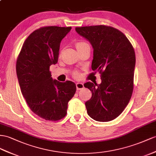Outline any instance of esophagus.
<instances>
[{"label": "esophagus", "mask_w": 156, "mask_h": 156, "mask_svg": "<svg viewBox=\"0 0 156 156\" xmlns=\"http://www.w3.org/2000/svg\"><path fill=\"white\" fill-rule=\"evenodd\" d=\"M76 88L77 90H82V88H83V84L82 83H80V82H77L76 83Z\"/></svg>", "instance_id": "1"}]
</instances>
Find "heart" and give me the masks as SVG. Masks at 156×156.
<instances>
[{"label": "heart", "mask_w": 156, "mask_h": 156, "mask_svg": "<svg viewBox=\"0 0 156 156\" xmlns=\"http://www.w3.org/2000/svg\"><path fill=\"white\" fill-rule=\"evenodd\" d=\"M87 45H89L88 44H87L86 42L83 41H78L76 43V47L78 50L81 49H82V48H83L86 46H87ZM73 75H74V76L75 78H78L79 77V73H78V72H77V71L74 72Z\"/></svg>", "instance_id": "obj_1"}]
</instances>
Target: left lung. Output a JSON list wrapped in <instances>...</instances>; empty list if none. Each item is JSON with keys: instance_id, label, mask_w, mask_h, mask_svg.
<instances>
[{"instance_id": "left-lung-1", "label": "left lung", "mask_w": 156, "mask_h": 156, "mask_svg": "<svg viewBox=\"0 0 156 156\" xmlns=\"http://www.w3.org/2000/svg\"><path fill=\"white\" fill-rule=\"evenodd\" d=\"M94 48L91 69L101 74V83L83 84L92 95L85 103L89 116L97 121H112L122 113L134 89L135 52L121 31L105 26L76 27Z\"/></svg>"}]
</instances>
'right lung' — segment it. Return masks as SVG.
<instances>
[{
	"mask_svg": "<svg viewBox=\"0 0 156 156\" xmlns=\"http://www.w3.org/2000/svg\"><path fill=\"white\" fill-rule=\"evenodd\" d=\"M71 27L45 26L34 31L23 43L16 61V74L22 94L30 109L49 121L65 117L76 84L53 80L49 70L58 62L61 40Z\"/></svg>",
	"mask_w": 156,
	"mask_h": 156,
	"instance_id": "add662e5",
	"label": "right lung"
}]
</instances>
